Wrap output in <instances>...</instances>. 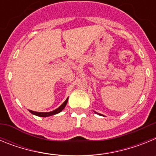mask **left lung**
<instances>
[{
    "label": "left lung",
    "mask_w": 156,
    "mask_h": 156,
    "mask_svg": "<svg viewBox=\"0 0 156 156\" xmlns=\"http://www.w3.org/2000/svg\"><path fill=\"white\" fill-rule=\"evenodd\" d=\"M96 113H97V112H96ZM98 115H101V114H99V113H98Z\"/></svg>",
    "instance_id": "left-lung-1"
}]
</instances>
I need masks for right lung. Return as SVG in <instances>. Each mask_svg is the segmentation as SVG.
I'll return each instance as SVG.
<instances>
[{"label": "right lung", "mask_w": 156, "mask_h": 156, "mask_svg": "<svg viewBox=\"0 0 156 156\" xmlns=\"http://www.w3.org/2000/svg\"><path fill=\"white\" fill-rule=\"evenodd\" d=\"M68 99H69V98H67V99L65 101L64 103H63L61 106H59L58 108H56L55 110H54V111H52V112H38L32 111V110H29V111H30V112H31L32 114H34V115H37V116H40V117L51 116V115H55V114L59 113L60 112L62 111V110L65 108V107H66L67 102H68Z\"/></svg>", "instance_id": "obj_1"}]
</instances>
